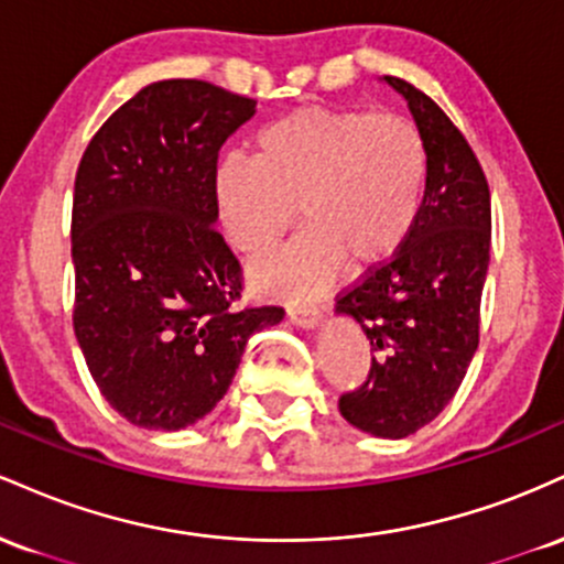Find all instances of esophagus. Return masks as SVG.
<instances>
[{
    "label": "esophagus",
    "instance_id": "esophagus-1",
    "mask_svg": "<svg viewBox=\"0 0 564 564\" xmlns=\"http://www.w3.org/2000/svg\"><path fill=\"white\" fill-rule=\"evenodd\" d=\"M289 321L300 328H315L323 321L318 307H289Z\"/></svg>",
    "mask_w": 564,
    "mask_h": 564
}]
</instances>
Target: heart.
<instances>
[{
  "instance_id": "obj_1",
  "label": "heart",
  "mask_w": 564,
  "mask_h": 564,
  "mask_svg": "<svg viewBox=\"0 0 564 564\" xmlns=\"http://www.w3.org/2000/svg\"><path fill=\"white\" fill-rule=\"evenodd\" d=\"M430 151L408 116L302 108L257 134L254 161L215 170L217 217L232 249L260 254L300 209L304 230L251 268L254 286L304 300L341 264L371 270L403 249L424 206Z\"/></svg>"
}]
</instances>
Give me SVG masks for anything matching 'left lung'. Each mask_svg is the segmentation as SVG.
I'll use <instances>...</instances> for the list:
<instances>
[{"instance_id": "left-lung-1", "label": "left lung", "mask_w": 564, "mask_h": 564, "mask_svg": "<svg viewBox=\"0 0 564 564\" xmlns=\"http://www.w3.org/2000/svg\"><path fill=\"white\" fill-rule=\"evenodd\" d=\"M405 97L430 151L416 228L336 302L371 341V371L339 398L349 424L400 440L440 416L462 387L480 341V300L490 262V191L480 161L432 97L384 76Z\"/></svg>"}]
</instances>
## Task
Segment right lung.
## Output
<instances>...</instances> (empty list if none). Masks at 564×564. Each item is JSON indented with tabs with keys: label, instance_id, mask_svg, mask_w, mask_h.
I'll list each match as a JSON object with an SVG mask.
<instances>
[{
	"label": "right lung",
	"instance_id": "right-lung-1",
	"mask_svg": "<svg viewBox=\"0 0 564 564\" xmlns=\"http://www.w3.org/2000/svg\"><path fill=\"white\" fill-rule=\"evenodd\" d=\"M257 100L198 79L142 87L84 151L74 183V332L129 424L177 432L228 392L281 307H232L241 264L217 232L223 142Z\"/></svg>",
	"mask_w": 564,
	"mask_h": 564
}]
</instances>
